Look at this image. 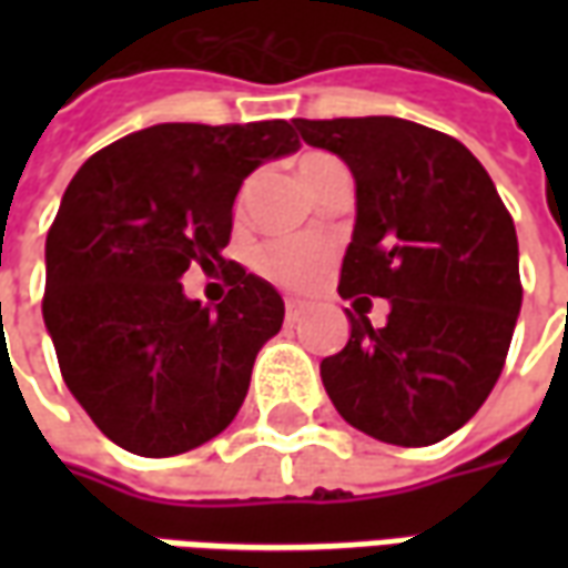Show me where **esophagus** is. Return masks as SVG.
Returning <instances> with one entry per match:
<instances>
[{
  "label": "esophagus",
  "instance_id": "1",
  "mask_svg": "<svg viewBox=\"0 0 568 568\" xmlns=\"http://www.w3.org/2000/svg\"><path fill=\"white\" fill-rule=\"evenodd\" d=\"M304 313H307V304H304V301H285V320L288 322H297Z\"/></svg>",
  "mask_w": 568,
  "mask_h": 568
}]
</instances>
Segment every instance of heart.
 Instances as JSON below:
<instances>
[{
    "mask_svg": "<svg viewBox=\"0 0 568 568\" xmlns=\"http://www.w3.org/2000/svg\"><path fill=\"white\" fill-rule=\"evenodd\" d=\"M325 161H332V158L310 154L307 161L301 163V173H307V170H313V166H320ZM246 191H243V197H246ZM332 261V243H325L320 236H280V240H271V243H264L258 248L255 267L271 283L292 288V292H307V288H313L328 273Z\"/></svg>",
    "mask_w": 568,
    "mask_h": 568,
    "instance_id": "heart-1",
    "label": "heart"
}]
</instances>
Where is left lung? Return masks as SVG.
I'll return each instance as SVG.
<instances>
[{"label": "left lung", "mask_w": 568, "mask_h": 568, "mask_svg": "<svg viewBox=\"0 0 568 568\" xmlns=\"http://www.w3.org/2000/svg\"><path fill=\"white\" fill-rule=\"evenodd\" d=\"M301 140L356 179V227L341 297H386L374 328L358 310L349 341L322 358L337 414L371 438L426 447L475 417L499 381L524 301L517 231L463 142L405 118H295Z\"/></svg>", "instance_id": "1"}]
</instances>
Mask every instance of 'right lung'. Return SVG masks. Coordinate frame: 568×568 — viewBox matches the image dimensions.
Masks as SVG:
<instances>
[{
	"mask_svg": "<svg viewBox=\"0 0 568 568\" xmlns=\"http://www.w3.org/2000/svg\"><path fill=\"white\" fill-rule=\"evenodd\" d=\"M297 149L288 121L154 124L69 182L44 243V328L69 393L118 447L175 456L236 417L283 297L234 261L215 308L178 280L194 260L224 263L243 179Z\"/></svg>",
	"mask_w": 568,
	"mask_h": 568,
	"instance_id": "add662e5",
	"label": "right lung"
}]
</instances>
